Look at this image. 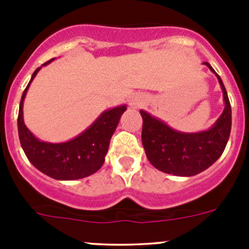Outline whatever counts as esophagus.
<instances>
[{"instance_id": "obj_1", "label": "esophagus", "mask_w": 249, "mask_h": 249, "mask_svg": "<svg viewBox=\"0 0 249 249\" xmlns=\"http://www.w3.org/2000/svg\"><path fill=\"white\" fill-rule=\"evenodd\" d=\"M130 105H131L132 107H141L142 105H144L145 102H147V97L143 96V95H132L131 97H130Z\"/></svg>"}]
</instances>
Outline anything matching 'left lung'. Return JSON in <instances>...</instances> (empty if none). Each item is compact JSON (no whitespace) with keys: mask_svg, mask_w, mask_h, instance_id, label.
<instances>
[{"mask_svg":"<svg viewBox=\"0 0 249 249\" xmlns=\"http://www.w3.org/2000/svg\"><path fill=\"white\" fill-rule=\"evenodd\" d=\"M206 66L219 80L225 107L211 129L195 134L176 131L161 120L140 110L143 119L142 144L155 169L175 176L190 177L205 171L223 154L231 131V106L220 77L208 62Z\"/></svg>","mask_w":249,"mask_h":249,"instance_id":"1","label":"left lung"}]
</instances>
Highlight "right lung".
Masks as SVG:
<instances>
[{
	"label": "right lung",
	"mask_w": 249,
	"mask_h": 249,
	"mask_svg": "<svg viewBox=\"0 0 249 249\" xmlns=\"http://www.w3.org/2000/svg\"><path fill=\"white\" fill-rule=\"evenodd\" d=\"M49 60L44 65H48ZM41 67L32 73L31 80L22 92L18 115V131L27 159L44 175L59 180H73L88 177L101 169L109 147V141L118 126L126 106L105 110L84 132L73 140L62 143L39 141L26 127L22 118V106L30 84Z\"/></svg>",
	"instance_id": "right-lung-1"
}]
</instances>
